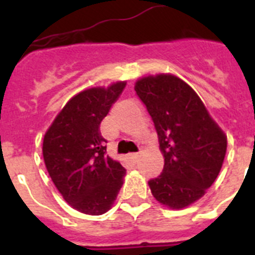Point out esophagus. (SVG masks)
I'll return each instance as SVG.
<instances>
[{"label": "esophagus", "mask_w": 255, "mask_h": 255, "mask_svg": "<svg viewBox=\"0 0 255 255\" xmlns=\"http://www.w3.org/2000/svg\"><path fill=\"white\" fill-rule=\"evenodd\" d=\"M129 157H130V159H132V161H136V159H138V157H139V153L138 152H136V153H130Z\"/></svg>", "instance_id": "34e87169"}]
</instances>
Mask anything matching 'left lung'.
I'll list each match as a JSON object with an SVG mask.
<instances>
[{
    "label": "left lung",
    "instance_id": "left-lung-1",
    "mask_svg": "<svg viewBox=\"0 0 255 255\" xmlns=\"http://www.w3.org/2000/svg\"><path fill=\"white\" fill-rule=\"evenodd\" d=\"M135 92L152 117L164 157L161 175L148 181L153 197L170 208L188 207L217 179L226 135L198 94L176 76L143 78Z\"/></svg>",
    "mask_w": 255,
    "mask_h": 255
}]
</instances>
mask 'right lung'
Returning a JSON list of instances; mask_svg holds the SVG:
<instances>
[{
	"mask_svg": "<svg viewBox=\"0 0 255 255\" xmlns=\"http://www.w3.org/2000/svg\"><path fill=\"white\" fill-rule=\"evenodd\" d=\"M125 85L76 94L44 135L43 158L52 181L67 203L85 215L106 213L123 186L126 170L106 154L100 125Z\"/></svg>",
	"mask_w": 255,
	"mask_h": 255,
	"instance_id": "add662e5",
	"label": "right lung"
}]
</instances>
